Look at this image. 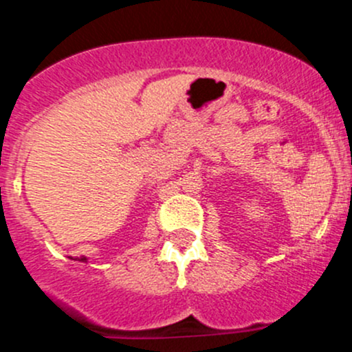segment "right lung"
Here are the masks:
<instances>
[{"label": "right lung", "instance_id": "1", "mask_svg": "<svg viewBox=\"0 0 352 352\" xmlns=\"http://www.w3.org/2000/svg\"><path fill=\"white\" fill-rule=\"evenodd\" d=\"M82 260H87V258H82Z\"/></svg>", "mask_w": 352, "mask_h": 352}]
</instances>
